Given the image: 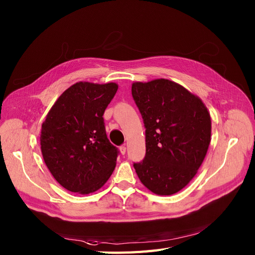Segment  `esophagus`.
Listing matches in <instances>:
<instances>
[{"instance_id":"obj_1","label":"esophagus","mask_w":255,"mask_h":255,"mask_svg":"<svg viewBox=\"0 0 255 255\" xmlns=\"http://www.w3.org/2000/svg\"><path fill=\"white\" fill-rule=\"evenodd\" d=\"M120 151H121V153L124 155L125 153H126V146L125 145H122L121 147H120Z\"/></svg>"}]
</instances>
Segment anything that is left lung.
Instances as JSON below:
<instances>
[{
	"label": "left lung",
	"instance_id": "obj_1",
	"mask_svg": "<svg viewBox=\"0 0 255 255\" xmlns=\"http://www.w3.org/2000/svg\"><path fill=\"white\" fill-rule=\"evenodd\" d=\"M133 101L145 127L146 153L133 163L141 182L172 195L191 181L211 142V118L200 98L168 79L134 83Z\"/></svg>",
	"mask_w": 255,
	"mask_h": 255
}]
</instances>
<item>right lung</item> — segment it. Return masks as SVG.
<instances>
[{
  "label": "right lung",
  "mask_w": 255,
  "mask_h": 255,
  "mask_svg": "<svg viewBox=\"0 0 255 255\" xmlns=\"http://www.w3.org/2000/svg\"><path fill=\"white\" fill-rule=\"evenodd\" d=\"M117 84L77 83L60 95L42 124L40 144L47 168L68 191L89 194L110 178L120 153L107 137L104 112Z\"/></svg>",
  "instance_id": "obj_1"
}]
</instances>
